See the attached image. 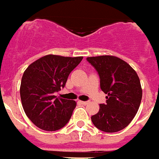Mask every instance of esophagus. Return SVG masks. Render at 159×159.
Segmentation results:
<instances>
[{"mask_svg": "<svg viewBox=\"0 0 159 159\" xmlns=\"http://www.w3.org/2000/svg\"><path fill=\"white\" fill-rule=\"evenodd\" d=\"M80 103H82V104H83V105H87V104H88V102H87V101H80Z\"/></svg>", "mask_w": 159, "mask_h": 159, "instance_id": "esophagus-1", "label": "esophagus"}]
</instances>
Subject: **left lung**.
I'll return each instance as SVG.
<instances>
[{
  "instance_id": "left-lung-1",
  "label": "left lung",
  "mask_w": 159,
  "mask_h": 159,
  "mask_svg": "<svg viewBox=\"0 0 159 159\" xmlns=\"http://www.w3.org/2000/svg\"><path fill=\"white\" fill-rule=\"evenodd\" d=\"M97 70L106 103L91 117L95 126L105 132H117L130 124L138 111L142 90L137 74L130 65L112 56L88 57Z\"/></svg>"
}]
</instances>
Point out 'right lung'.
<instances>
[{
	"label": "right lung",
	"mask_w": 159,
	"mask_h": 159,
	"mask_svg": "<svg viewBox=\"0 0 159 159\" xmlns=\"http://www.w3.org/2000/svg\"><path fill=\"white\" fill-rule=\"evenodd\" d=\"M83 58L48 55L25 70L20 96L24 112L37 127L54 131L70 120L76 101L59 98L54 94L64 88L68 76Z\"/></svg>",
	"instance_id": "add662e5"
}]
</instances>
